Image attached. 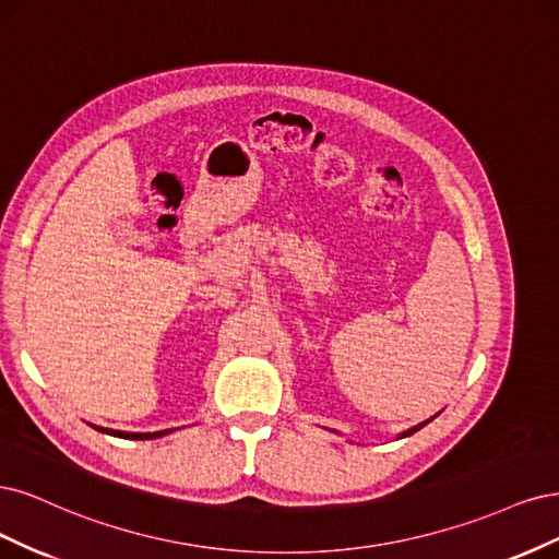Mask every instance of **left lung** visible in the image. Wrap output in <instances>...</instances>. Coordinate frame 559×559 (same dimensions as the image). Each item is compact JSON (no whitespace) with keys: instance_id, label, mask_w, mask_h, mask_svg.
I'll use <instances>...</instances> for the list:
<instances>
[{"instance_id":"obj_1","label":"left lung","mask_w":559,"mask_h":559,"mask_svg":"<svg viewBox=\"0 0 559 559\" xmlns=\"http://www.w3.org/2000/svg\"><path fill=\"white\" fill-rule=\"evenodd\" d=\"M429 420H431V418H429ZM429 420H427V423H429ZM427 423H420V425H416V427H411L408 431H404V435H402V439H404V437H411V435H416V431H418V429H423V427H425Z\"/></svg>"}]
</instances>
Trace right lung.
<instances>
[{
	"instance_id": "1",
	"label": "right lung",
	"mask_w": 559,
	"mask_h": 559,
	"mask_svg": "<svg viewBox=\"0 0 559 559\" xmlns=\"http://www.w3.org/2000/svg\"><path fill=\"white\" fill-rule=\"evenodd\" d=\"M99 431H106V435H114V437H120V439H136V441H146V439H157V437H165L169 435L171 429H165V431H148V435H132V431H118V429H104V427H97Z\"/></svg>"
}]
</instances>
